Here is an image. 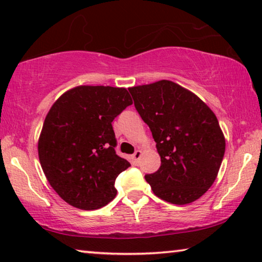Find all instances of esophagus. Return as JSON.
<instances>
[{"label": "esophagus", "instance_id": "1", "mask_svg": "<svg viewBox=\"0 0 262 262\" xmlns=\"http://www.w3.org/2000/svg\"><path fill=\"white\" fill-rule=\"evenodd\" d=\"M141 155H142V151L140 150V149H138V150L135 151L134 154H133L132 159H133V162H134L135 165H139V162H140V159H141Z\"/></svg>", "mask_w": 262, "mask_h": 262}]
</instances>
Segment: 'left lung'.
I'll use <instances>...</instances> for the list:
<instances>
[{"label": "left lung", "instance_id": "8db88e82", "mask_svg": "<svg viewBox=\"0 0 262 262\" xmlns=\"http://www.w3.org/2000/svg\"><path fill=\"white\" fill-rule=\"evenodd\" d=\"M134 106L148 124L161 166L147 174L156 196L187 205L213 185L226 141L216 116L204 101L168 80L129 88Z\"/></svg>", "mask_w": 262, "mask_h": 262}]
</instances>
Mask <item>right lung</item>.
Returning a JSON list of instances; mask_svg holds the SVG:
<instances>
[{
    "instance_id": "1",
    "label": "right lung",
    "mask_w": 262,
    "mask_h": 262,
    "mask_svg": "<svg viewBox=\"0 0 262 262\" xmlns=\"http://www.w3.org/2000/svg\"><path fill=\"white\" fill-rule=\"evenodd\" d=\"M130 104L126 88L79 85L50 108L38 159L47 180L67 204L93 210L116 196V178L130 163L116 154L112 122Z\"/></svg>"
}]
</instances>
